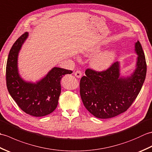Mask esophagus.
Wrapping results in <instances>:
<instances>
[{
	"mask_svg": "<svg viewBox=\"0 0 152 152\" xmlns=\"http://www.w3.org/2000/svg\"><path fill=\"white\" fill-rule=\"evenodd\" d=\"M74 75H75V76L77 77L78 78H81V77H82V73L80 70H77V71H76L75 72H74Z\"/></svg>",
	"mask_w": 152,
	"mask_h": 152,
	"instance_id": "1",
	"label": "esophagus"
}]
</instances>
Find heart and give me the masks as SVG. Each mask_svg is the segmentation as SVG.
I'll use <instances>...</instances> for the list:
<instances>
[{
	"mask_svg": "<svg viewBox=\"0 0 152 152\" xmlns=\"http://www.w3.org/2000/svg\"><path fill=\"white\" fill-rule=\"evenodd\" d=\"M99 48H93L88 51L86 56H91L97 53ZM115 58L114 51L111 50H105L98 53L91 61V66L96 71L105 70L111 65Z\"/></svg>",
	"mask_w": 152,
	"mask_h": 152,
	"instance_id": "heart-1",
	"label": "heart"
}]
</instances>
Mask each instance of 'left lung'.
Instances as JSON below:
<instances>
[{"label":"left lung","instance_id":"obj_1","mask_svg":"<svg viewBox=\"0 0 152 152\" xmlns=\"http://www.w3.org/2000/svg\"><path fill=\"white\" fill-rule=\"evenodd\" d=\"M138 56L136 69L130 76H121L120 63L106 70H86L80 80V96L86 109L96 118H111L125 112L133 104L142 87L146 75V63L139 41L134 44Z\"/></svg>","mask_w":152,"mask_h":152}]
</instances>
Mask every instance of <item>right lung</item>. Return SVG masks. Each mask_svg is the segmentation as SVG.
Returning <instances> with one entry per match:
<instances>
[{
    "label": "right lung",
    "instance_id": "1",
    "mask_svg": "<svg viewBox=\"0 0 152 152\" xmlns=\"http://www.w3.org/2000/svg\"><path fill=\"white\" fill-rule=\"evenodd\" d=\"M28 37V33L22 34L10 51L6 69V86L10 95L23 111L42 117L56 110L61 94V80L72 71L53 67L36 83L24 80L19 73L18 62L19 51Z\"/></svg>",
    "mask_w": 152,
    "mask_h": 152
}]
</instances>
